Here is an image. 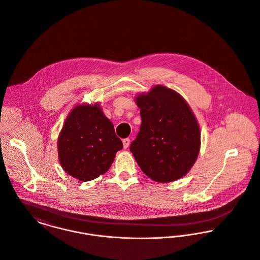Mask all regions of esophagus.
<instances>
[{
    "instance_id": "34e87169",
    "label": "esophagus",
    "mask_w": 260,
    "mask_h": 260,
    "mask_svg": "<svg viewBox=\"0 0 260 260\" xmlns=\"http://www.w3.org/2000/svg\"><path fill=\"white\" fill-rule=\"evenodd\" d=\"M129 145H130V139H129V138L123 139V146H124V148H125V149L128 148Z\"/></svg>"
}]
</instances>
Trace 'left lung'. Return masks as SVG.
<instances>
[{
  "label": "left lung",
  "mask_w": 260,
  "mask_h": 260,
  "mask_svg": "<svg viewBox=\"0 0 260 260\" xmlns=\"http://www.w3.org/2000/svg\"><path fill=\"white\" fill-rule=\"evenodd\" d=\"M142 123L130 151L141 171L157 182L181 178L201 148L198 120L185 100L160 85L135 98Z\"/></svg>",
  "instance_id": "left-lung-1"
}]
</instances>
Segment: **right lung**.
I'll list each match as a JSON object with an SVG mask.
<instances>
[{"label":"right lung","mask_w":260,"mask_h":260,"mask_svg":"<svg viewBox=\"0 0 260 260\" xmlns=\"http://www.w3.org/2000/svg\"><path fill=\"white\" fill-rule=\"evenodd\" d=\"M122 148L113 123L99 103L76 106L67 117L57 140L61 168L82 181L107 173Z\"/></svg>","instance_id":"right-lung-1"}]
</instances>
